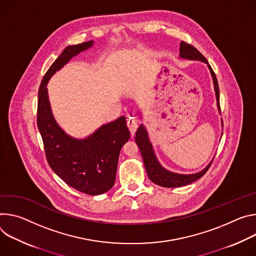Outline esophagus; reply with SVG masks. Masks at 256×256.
Instances as JSON below:
<instances>
[{"mask_svg":"<svg viewBox=\"0 0 256 256\" xmlns=\"http://www.w3.org/2000/svg\"><path fill=\"white\" fill-rule=\"evenodd\" d=\"M127 126H128V128H129L131 134L133 135V134L135 133L137 127H138V122H137V120H136L134 117H129V118L127 119Z\"/></svg>","mask_w":256,"mask_h":256,"instance_id":"1","label":"esophagus"}]
</instances>
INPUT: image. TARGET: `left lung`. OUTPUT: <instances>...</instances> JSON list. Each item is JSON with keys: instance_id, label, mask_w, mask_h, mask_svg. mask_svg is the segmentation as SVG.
<instances>
[{"instance_id": "left-lung-1", "label": "left lung", "mask_w": 256, "mask_h": 256, "mask_svg": "<svg viewBox=\"0 0 256 256\" xmlns=\"http://www.w3.org/2000/svg\"><path fill=\"white\" fill-rule=\"evenodd\" d=\"M180 56L184 59H189V60H200L202 61L206 64H208V60L204 58V56L198 50L195 46H193L190 44H187L186 42H181L180 44ZM210 73L212 75L214 83V90H216V96L218 100V106L220 108V90H218V79L216 77V74L212 67L208 65ZM135 141L140 150L141 156H142L144 166L148 172V178L150 181H152L154 184L162 186V187H168V188H173V187H181L188 185L200 178H202L210 168L212 162L204 170V171L193 174V175H179L175 174L172 172H168L166 170H164L158 162L154 154L152 146L150 142L148 137V132L146 128L140 125L135 133Z\"/></svg>"}]
</instances>
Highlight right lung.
Here are the masks:
<instances>
[{
	"mask_svg": "<svg viewBox=\"0 0 256 256\" xmlns=\"http://www.w3.org/2000/svg\"><path fill=\"white\" fill-rule=\"evenodd\" d=\"M92 46V42H86L67 46L44 74L38 90V127L52 171L72 188L85 194L98 195L115 184L119 154L130 138L126 118L123 116L102 126L86 139H74L56 123L46 88L56 71Z\"/></svg>",
	"mask_w": 256,
	"mask_h": 256,
	"instance_id": "add662e5",
	"label": "right lung"
}]
</instances>
